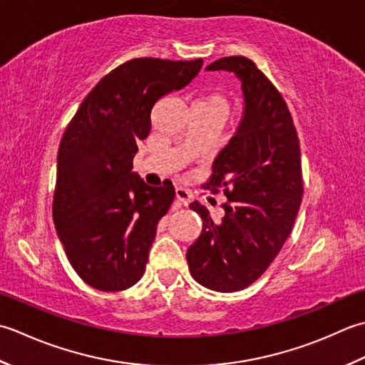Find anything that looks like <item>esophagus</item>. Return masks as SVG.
Returning a JSON list of instances; mask_svg holds the SVG:
<instances>
[{
    "mask_svg": "<svg viewBox=\"0 0 365 365\" xmlns=\"http://www.w3.org/2000/svg\"><path fill=\"white\" fill-rule=\"evenodd\" d=\"M176 200L180 205L187 206L190 203V192L184 187H176Z\"/></svg>",
    "mask_w": 365,
    "mask_h": 365,
    "instance_id": "obj_1",
    "label": "esophagus"
}]
</instances>
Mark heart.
<instances>
[{"label":"heart","mask_w":365,"mask_h":365,"mask_svg":"<svg viewBox=\"0 0 365 365\" xmlns=\"http://www.w3.org/2000/svg\"><path fill=\"white\" fill-rule=\"evenodd\" d=\"M198 103H205V106H217V107H225V101L217 93H207L202 99L197 101Z\"/></svg>","instance_id":"1"}]
</instances>
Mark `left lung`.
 <instances>
[{
  "label": "left lung",
  "mask_w": 365,
  "mask_h": 365,
  "mask_svg": "<svg viewBox=\"0 0 365 365\" xmlns=\"http://www.w3.org/2000/svg\"><path fill=\"white\" fill-rule=\"evenodd\" d=\"M206 69L235 72L245 108L203 184L212 193L224 190L225 215L215 224L205 206L189 205L203 230L185 258L200 285L233 293L262 276L292 233L304 192L301 148L287 102L252 59L225 56Z\"/></svg>",
  "instance_id": "8db88e82"
}]
</instances>
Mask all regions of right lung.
Segmentation results:
<instances>
[{"label":"right lung","mask_w":365,"mask_h":365,"mask_svg":"<svg viewBox=\"0 0 365 365\" xmlns=\"http://www.w3.org/2000/svg\"><path fill=\"white\" fill-rule=\"evenodd\" d=\"M202 64V58L125 61L101 78L66 128L51 212L69 263L89 287L121 292L143 276L175 187L168 180L148 185L132 160L150 133L154 103L187 85Z\"/></svg>","instance_id":"add662e5"}]
</instances>
